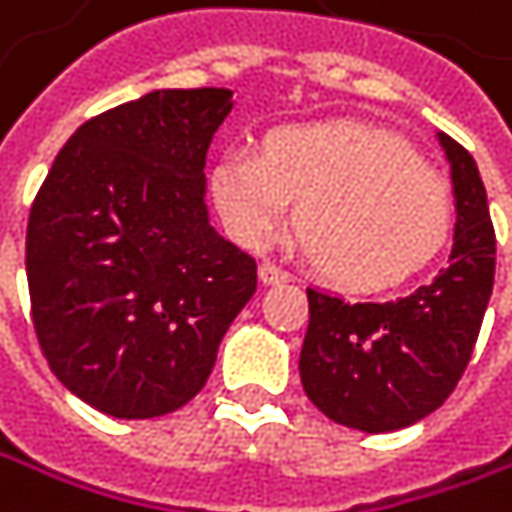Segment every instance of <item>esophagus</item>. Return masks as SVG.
Instances as JSON below:
<instances>
[{
	"label": "esophagus",
	"instance_id": "esophagus-1",
	"mask_svg": "<svg viewBox=\"0 0 512 512\" xmlns=\"http://www.w3.org/2000/svg\"><path fill=\"white\" fill-rule=\"evenodd\" d=\"M259 280L262 283H286L289 280V271L286 268H280V265H274V262H262L259 265Z\"/></svg>",
	"mask_w": 512,
	"mask_h": 512
}]
</instances>
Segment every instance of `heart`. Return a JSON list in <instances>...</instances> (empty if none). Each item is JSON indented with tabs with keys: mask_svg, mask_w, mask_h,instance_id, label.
<instances>
[{
	"mask_svg": "<svg viewBox=\"0 0 512 512\" xmlns=\"http://www.w3.org/2000/svg\"><path fill=\"white\" fill-rule=\"evenodd\" d=\"M226 229L268 244L295 208V232L316 268L350 289H386L416 274L453 226L450 183L401 138L365 123L271 129L262 153L235 147L211 168Z\"/></svg>",
	"mask_w": 512,
	"mask_h": 512,
	"instance_id": "1",
	"label": "heart"
}]
</instances>
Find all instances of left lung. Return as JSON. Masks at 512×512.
<instances>
[{"label": "left lung", "mask_w": 512, "mask_h": 512, "mask_svg": "<svg viewBox=\"0 0 512 512\" xmlns=\"http://www.w3.org/2000/svg\"><path fill=\"white\" fill-rule=\"evenodd\" d=\"M450 159L456 235L450 265L395 301H344L307 289L301 386L329 419L368 434L434 413L462 380L495 283V229L474 156L437 132Z\"/></svg>", "instance_id": "8db88e82"}]
</instances>
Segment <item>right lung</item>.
Listing matches in <instances>:
<instances>
[{"mask_svg":"<svg viewBox=\"0 0 512 512\" xmlns=\"http://www.w3.org/2000/svg\"><path fill=\"white\" fill-rule=\"evenodd\" d=\"M232 90H153L87 120L62 147L26 226L32 326L69 392L153 419L208 383L256 292V259L217 235L205 156Z\"/></svg>","mask_w":512,"mask_h":512,"instance_id":"1","label":"right lung"}]
</instances>
